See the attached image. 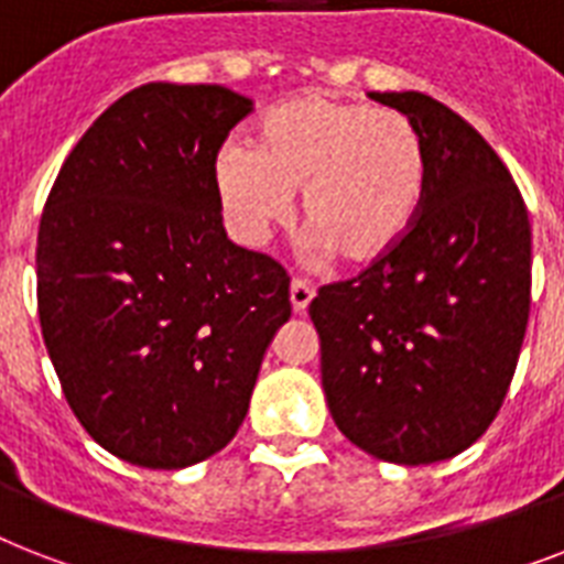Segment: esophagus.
Wrapping results in <instances>:
<instances>
[{
    "label": "esophagus",
    "mask_w": 564,
    "mask_h": 564,
    "mask_svg": "<svg viewBox=\"0 0 564 564\" xmlns=\"http://www.w3.org/2000/svg\"><path fill=\"white\" fill-rule=\"evenodd\" d=\"M313 295H316V290H313L307 281H301V278H295V281H292L290 301H292V310H295L299 316H304V313H307Z\"/></svg>",
    "instance_id": "1"
}]
</instances>
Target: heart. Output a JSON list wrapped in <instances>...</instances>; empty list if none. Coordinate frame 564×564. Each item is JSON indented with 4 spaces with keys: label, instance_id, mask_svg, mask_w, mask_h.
Returning <instances> with one entry per match:
<instances>
[{
    "label": "heart",
    "instance_id": "obj_1",
    "mask_svg": "<svg viewBox=\"0 0 564 564\" xmlns=\"http://www.w3.org/2000/svg\"><path fill=\"white\" fill-rule=\"evenodd\" d=\"M213 187L228 228L248 246L290 219L292 189L304 187V219L318 239L351 263H371L419 216L427 154L401 110L307 93L265 113L257 145H221Z\"/></svg>",
    "mask_w": 564,
    "mask_h": 564
}]
</instances>
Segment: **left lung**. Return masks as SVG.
<instances>
[{"instance_id":"1","label":"left lung","mask_w":564,"mask_h":564,"mask_svg":"<svg viewBox=\"0 0 564 564\" xmlns=\"http://www.w3.org/2000/svg\"><path fill=\"white\" fill-rule=\"evenodd\" d=\"M415 122L427 187L406 237L310 301L336 427L398 465L451 459L489 430L530 318V219L507 163L424 93H369Z\"/></svg>"}]
</instances>
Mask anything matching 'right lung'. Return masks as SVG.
Listing matches in <instances>:
<instances>
[{"mask_svg":"<svg viewBox=\"0 0 564 564\" xmlns=\"http://www.w3.org/2000/svg\"><path fill=\"white\" fill-rule=\"evenodd\" d=\"M251 101L152 82L117 99L48 189L37 313L69 410L119 459L187 468L246 419L290 274L234 246L213 163Z\"/></svg>","mask_w":564,"mask_h":564,"instance_id":"right-lung-1","label":"right lung"}]
</instances>
